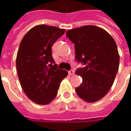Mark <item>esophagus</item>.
I'll return each mask as SVG.
<instances>
[{
	"mask_svg": "<svg viewBox=\"0 0 131 131\" xmlns=\"http://www.w3.org/2000/svg\"><path fill=\"white\" fill-rule=\"evenodd\" d=\"M74 70H73V69H71V70H70V71H68V74L69 75H70V76H73V75H74Z\"/></svg>",
	"mask_w": 131,
	"mask_h": 131,
	"instance_id": "esophagus-1",
	"label": "esophagus"
}]
</instances>
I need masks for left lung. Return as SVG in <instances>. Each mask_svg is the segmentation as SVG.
<instances>
[{
  "label": "left lung",
  "instance_id": "left-lung-1",
  "mask_svg": "<svg viewBox=\"0 0 131 131\" xmlns=\"http://www.w3.org/2000/svg\"><path fill=\"white\" fill-rule=\"evenodd\" d=\"M66 35L74 43L77 61L84 65L75 72L83 79L76 93L85 102L98 101L112 88L118 72L119 54L115 40L105 30L93 25L69 30Z\"/></svg>",
  "mask_w": 131,
  "mask_h": 131
}]
</instances>
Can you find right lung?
<instances>
[{
    "label": "right lung",
    "mask_w": 131,
    "mask_h": 131,
    "mask_svg": "<svg viewBox=\"0 0 131 131\" xmlns=\"http://www.w3.org/2000/svg\"><path fill=\"white\" fill-rule=\"evenodd\" d=\"M65 29L37 25L25 34L16 59L19 80L27 96L35 103L48 104L57 96L62 80L68 75L57 69L52 56V46Z\"/></svg>",
    "instance_id": "obj_1"
}]
</instances>
